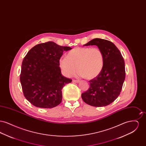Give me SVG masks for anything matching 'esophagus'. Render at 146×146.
Here are the masks:
<instances>
[{"instance_id": "obj_1", "label": "esophagus", "mask_w": 146, "mask_h": 146, "mask_svg": "<svg viewBox=\"0 0 146 146\" xmlns=\"http://www.w3.org/2000/svg\"><path fill=\"white\" fill-rule=\"evenodd\" d=\"M80 81L79 80H73L72 82L73 83H78Z\"/></svg>"}]
</instances>
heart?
<instances>
[{
	"label": "heart",
	"mask_w": 146,
	"mask_h": 146,
	"mask_svg": "<svg viewBox=\"0 0 146 146\" xmlns=\"http://www.w3.org/2000/svg\"><path fill=\"white\" fill-rule=\"evenodd\" d=\"M59 64L63 73L67 76L77 71L86 79H92L99 75L104 66V57L97 48H76L70 51L67 57H61Z\"/></svg>",
	"instance_id": "b5f03b06"
}]
</instances>
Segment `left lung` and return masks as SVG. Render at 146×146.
<instances>
[{
	"label": "left lung",
	"instance_id": "obj_1",
	"mask_svg": "<svg viewBox=\"0 0 146 146\" xmlns=\"http://www.w3.org/2000/svg\"><path fill=\"white\" fill-rule=\"evenodd\" d=\"M96 45L103 53L104 66L98 76L89 81L90 88L82 94L84 102L94 107L111 104L119 96L125 80V62L117 46L109 40L95 38L84 46Z\"/></svg>",
	"mask_w": 146,
	"mask_h": 146
}]
</instances>
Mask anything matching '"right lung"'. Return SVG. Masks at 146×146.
<instances>
[{
  "label": "right lung",
  "instance_id": "obj_1",
  "mask_svg": "<svg viewBox=\"0 0 146 146\" xmlns=\"http://www.w3.org/2000/svg\"><path fill=\"white\" fill-rule=\"evenodd\" d=\"M72 48L53 42L39 44L23 58L20 82L25 97L36 107L51 108L60 104L63 87L72 80L63 76L59 60Z\"/></svg>",
  "mask_w": 146,
  "mask_h": 146
}]
</instances>
